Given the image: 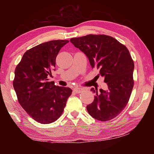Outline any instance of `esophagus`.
<instances>
[{
    "label": "esophagus",
    "instance_id": "obj_1",
    "mask_svg": "<svg viewBox=\"0 0 154 154\" xmlns=\"http://www.w3.org/2000/svg\"><path fill=\"white\" fill-rule=\"evenodd\" d=\"M83 90V89L82 88H78V87H76L73 88V91L74 92H75L76 93H80Z\"/></svg>",
    "mask_w": 154,
    "mask_h": 154
}]
</instances>
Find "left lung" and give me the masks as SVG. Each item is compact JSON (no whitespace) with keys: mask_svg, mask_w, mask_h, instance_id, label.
<instances>
[{"mask_svg":"<svg viewBox=\"0 0 154 154\" xmlns=\"http://www.w3.org/2000/svg\"><path fill=\"white\" fill-rule=\"evenodd\" d=\"M71 43L85 54L92 69H99L108 89L92 88L94 100L86 108L91 116L99 121L116 117L128 102L134 85V69L128 49L118 40L106 35H89L72 38Z\"/></svg>","mask_w":154,"mask_h":154,"instance_id":"1","label":"left lung"}]
</instances>
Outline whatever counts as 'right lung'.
I'll list each match as a JSON object with an SVG mask.
<instances>
[{
	"instance_id": "1",
	"label": "right lung",
	"mask_w": 154,
	"mask_h": 154,
	"mask_svg": "<svg viewBox=\"0 0 154 154\" xmlns=\"http://www.w3.org/2000/svg\"><path fill=\"white\" fill-rule=\"evenodd\" d=\"M69 41L54 40L26 51L15 70L13 82L18 101L31 118L41 124L57 120L71 95L69 88L49 82L51 71H56V58Z\"/></svg>"
}]
</instances>
